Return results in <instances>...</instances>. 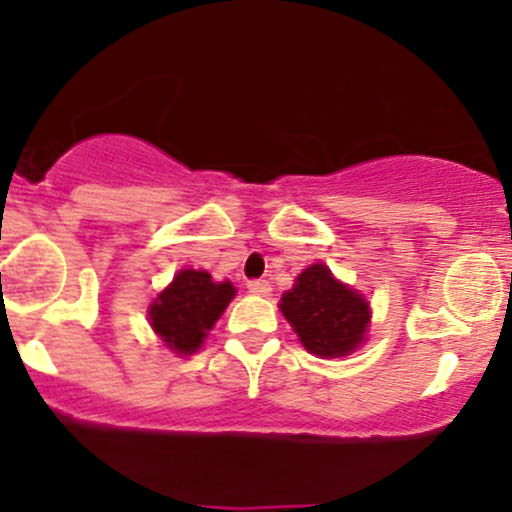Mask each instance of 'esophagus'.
Segmentation results:
<instances>
[{
  "mask_svg": "<svg viewBox=\"0 0 512 512\" xmlns=\"http://www.w3.org/2000/svg\"><path fill=\"white\" fill-rule=\"evenodd\" d=\"M248 291L255 293V296H269L272 293V284L267 279H252L248 281Z\"/></svg>",
  "mask_w": 512,
  "mask_h": 512,
  "instance_id": "esophagus-1",
  "label": "esophagus"
}]
</instances>
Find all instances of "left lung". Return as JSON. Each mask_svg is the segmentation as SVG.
Returning <instances> with one entry per match:
<instances>
[{"mask_svg": "<svg viewBox=\"0 0 512 512\" xmlns=\"http://www.w3.org/2000/svg\"><path fill=\"white\" fill-rule=\"evenodd\" d=\"M279 310L310 354L320 358L349 356L366 342L370 305L361 293L342 284L327 264H310L298 274Z\"/></svg>", "mask_w": 512, "mask_h": 512, "instance_id": "obj_1", "label": "left lung"}]
</instances>
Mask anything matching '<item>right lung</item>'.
I'll return each mask as SVG.
<instances>
[{
  "mask_svg": "<svg viewBox=\"0 0 512 512\" xmlns=\"http://www.w3.org/2000/svg\"><path fill=\"white\" fill-rule=\"evenodd\" d=\"M233 296L231 281H214L202 269H180L149 305L151 330L175 354H195Z\"/></svg>",
  "mask_w": 512,
  "mask_h": 512,
  "instance_id": "add662e5",
  "label": "right lung"
}]
</instances>
